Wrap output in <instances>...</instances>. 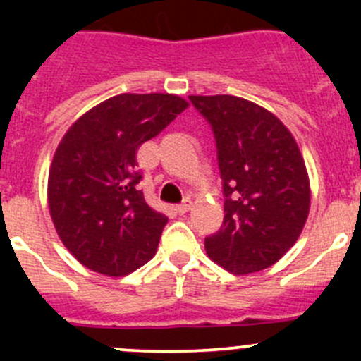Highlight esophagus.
I'll return each mask as SVG.
<instances>
[{
    "label": "esophagus",
    "mask_w": 361,
    "mask_h": 361,
    "mask_svg": "<svg viewBox=\"0 0 361 361\" xmlns=\"http://www.w3.org/2000/svg\"><path fill=\"white\" fill-rule=\"evenodd\" d=\"M190 206H192V201H190V199H185L183 202L178 204V206H176V211H178V213H180V214H185V213H187L188 209H190Z\"/></svg>",
    "instance_id": "1"
}]
</instances>
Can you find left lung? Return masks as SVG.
<instances>
[{"mask_svg":"<svg viewBox=\"0 0 361 361\" xmlns=\"http://www.w3.org/2000/svg\"><path fill=\"white\" fill-rule=\"evenodd\" d=\"M216 143L224 224L204 239L211 260L232 274L271 267L300 235L309 178L292 133L271 111L235 96H190Z\"/></svg>","mask_w":361,"mask_h":361,"instance_id":"obj_1","label":"left lung"}]
</instances>
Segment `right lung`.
Masks as SVG:
<instances>
[{
  "label": "right lung",
  "mask_w": 361,
  "mask_h": 361,
  "mask_svg": "<svg viewBox=\"0 0 361 361\" xmlns=\"http://www.w3.org/2000/svg\"><path fill=\"white\" fill-rule=\"evenodd\" d=\"M188 103L173 94H120L80 116L49 173V207L61 241L87 269L126 276L157 251L167 216L137 183V148Z\"/></svg>",
  "instance_id": "add662e5"
}]
</instances>
